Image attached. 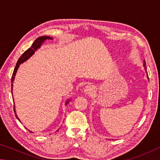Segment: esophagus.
<instances>
[{
	"label": "esophagus",
	"mask_w": 160,
	"mask_h": 160,
	"mask_svg": "<svg viewBox=\"0 0 160 160\" xmlns=\"http://www.w3.org/2000/svg\"><path fill=\"white\" fill-rule=\"evenodd\" d=\"M84 93L87 95H91L94 93V88L91 86H87L84 89Z\"/></svg>",
	"instance_id": "obj_1"
}]
</instances>
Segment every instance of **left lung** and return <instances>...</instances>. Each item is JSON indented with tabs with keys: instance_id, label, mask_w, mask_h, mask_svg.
Instances as JSON below:
<instances>
[{
	"instance_id": "obj_1",
	"label": "left lung",
	"mask_w": 160,
	"mask_h": 160,
	"mask_svg": "<svg viewBox=\"0 0 160 160\" xmlns=\"http://www.w3.org/2000/svg\"><path fill=\"white\" fill-rule=\"evenodd\" d=\"M143 66H144V67H145V72H146V73H147V67H146V63H145V60H144V62H143ZM148 74V73H147Z\"/></svg>"
}]
</instances>
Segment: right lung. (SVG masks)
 <instances>
[{
	"mask_svg": "<svg viewBox=\"0 0 160 160\" xmlns=\"http://www.w3.org/2000/svg\"><path fill=\"white\" fill-rule=\"evenodd\" d=\"M47 39H48V40H52V38L50 37V36H41V37H38V38H36V40L33 42L32 46H31L29 49H27L26 51H25L23 54L21 55V57L19 58V60L18 61V62L16 64V66L15 67V69H14V71H13V74L12 76V78H11V82H14V79H15V74H16V72L18 71V69L19 67V64L23 63L24 62H25L26 60H27L28 59H29L31 56L32 55H33V53L36 51V50L39 48L41 47V46L42 45V43H43V42L47 40ZM12 86H13V83H12ZM69 102V100H67L66 102V105ZM14 112H15V117H17V119H18L19 122H20V120L18 118V117L17 116V114L15 112V105H14ZM29 132L32 133V131L29 130Z\"/></svg>",
	"mask_w": 160,
	"mask_h": 160,
	"instance_id": "1",
	"label": "right lung"
}]
</instances>
